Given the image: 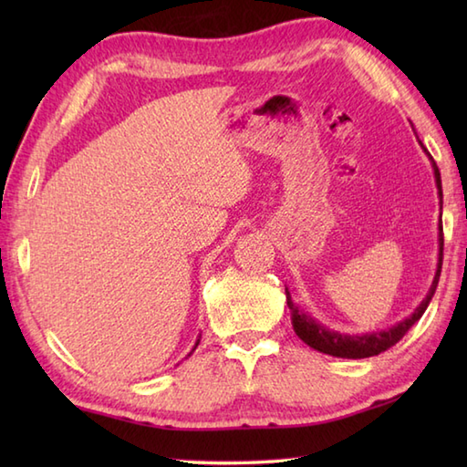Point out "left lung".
I'll return each mask as SVG.
<instances>
[{
	"mask_svg": "<svg viewBox=\"0 0 467 467\" xmlns=\"http://www.w3.org/2000/svg\"><path fill=\"white\" fill-rule=\"evenodd\" d=\"M418 136V134H415ZM420 140V138H418ZM420 146L423 148V152L428 154V158L431 161V168H433V176H435V186H438V196H440V206H441V176H440V168L438 164L433 162L431 154L425 150V146L420 140ZM440 233H438V243H440V254H438V269H435V276L433 283L430 286V293L425 295V299L420 303L418 309H415L410 317H405L403 321L395 323L389 329H381V331H371V333H361V335H349V333H339L333 329H327L325 325H321L319 321H315L313 317H309L306 313H303L299 306H296L291 299L289 289H285L286 293V305L291 309V323L295 333L299 335V339H303L306 345L311 347L315 351H321L327 355L333 357H343V359H365V357H373L379 355L383 351L389 349L395 343H398L401 337L408 333L411 327L421 319V315L428 309V305L431 301V296L438 289V281H440V273H441V261H443V228H441V214H440Z\"/></svg>",
	"mask_w": 467,
	"mask_h": 467,
	"instance_id": "left-lung-1",
	"label": "left lung"
}]
</instances>
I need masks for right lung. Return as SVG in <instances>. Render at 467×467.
<instances>
[{"label":"right lung","instance_id":"obj_1","mask_svg":"<svg viewBox=\"0 0 467 467\" xmlns=\"http://www.w3.org/2000/svg\"><path fill=\"white\" fill-rule=\"evenodd\" d=\"M198 343H201V337H198V339H196V343H194V347H192V351L196 349V347H198ZM192 351H191V353H192ZM191 353H188V355H191Z\"/></svg>","mask_w":467,"mask_h":467}]
</instances>
